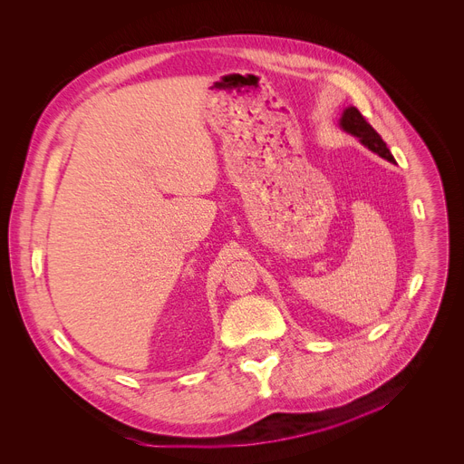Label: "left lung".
Masks as SVG:
<instances>
[{
	"label": "left lung",
	"mask_w": 464,
	"mask_h": 464,
	"mask_svg": "<svg viewBox=\"0 0 464 464\" xmlns=\"http://www.w3.org/2000/svg\"><path fill=\"white\" fill-rule=\"evenodd\" d=\"M339 125H342L343 130L356 136L367 149H372L373 152H377L379 157H382L384 160L395 162L390 149L386 147V143L382 141L379 132L372 125H369V122L363 119V115L354 106H351L343 111V117H342V122H339Z\"/></svg>",
	"instance_id": "obj_1"
}]
</instances>
